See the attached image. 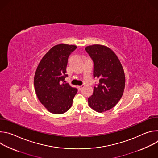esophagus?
<instances>
[{"instance_id": "34e87169", "label": "esophagus", "mask_w": 158, "mask_h": 158, "mask_svg": "<svg viewBox=\"0 0 158 158\" xmlns=\"http://www.w3.org/2000/svg\"><path fill=\"white\" fill-rule=\"evenodd\" d=\"M84 87V85H81V86H78L77 87H78L79 90H81Z\"/></svg>"}]
</instances>
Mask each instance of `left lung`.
Listing matches in <instances>:
<instances>
[{
  "label": "left lung",
  "mask_w": 158,
  "mask_h": 158,
  "mask_svg": "<svg viewBox=\"0 0 158 158\" xmlns=\"http://www.w3.org/2000/svg\"><path fill=\"white\" fill-rule=\"evenodd\" d=\"M85 49L94 62V77L99 80L93 94L88 98V104L95 111L104 112L114 107L122 98L126 82L124 71L117 55L109 48L94 44Z\"/></svg>",
  "instance_id": "8db88e82"
}]
</instances>
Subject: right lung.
<instances>
[{
	"mask_svg": "<svg viewBox=\"0 0 158 158\" xmlns=\"http://www.w3.org/2000/svg\"><path fill=\"white\" fill-rule=\"evenodd\" d=\"M74 45L59 44L53 46L40 60L35 71L34 84L38 99L47 110L55 114L68 110L77 91L64 82L66 67Z\"/></svg>",
	"mask_w": 158,
	"mask_h": 158,
	"instance_id": "1",
	"label": "right lung"
}]
</instances>
